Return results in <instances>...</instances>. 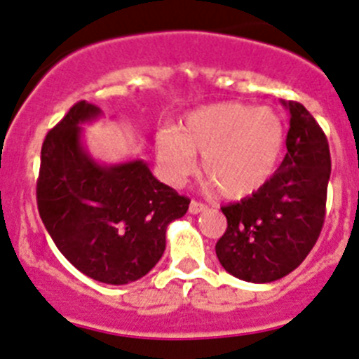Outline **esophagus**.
I'll return each mask as SVG.
<instances>
[{"mask_svg": "<svg viewBox=\"0 0 359 359\" xmlns=\"http://www.w3.org/2000/svg\"><path fill=\"white\" fill-rule=\"evenodd\" d=\"M205 210H208V205L201 204V202H197V201L189 202V213H191V215H198V213H202V211H205Z\"/></svg>", "mask_w": 359, "mask_h": 359, "instance_id": "obj_1", "label": "esophagus"}]
</instances>
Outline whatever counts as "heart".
Here are the masks:
<instances>
[{"label":"heart","mask_w":359,"mask_h":359,"mask_svg":"<svg viewBox=\"0 0 359 359\" xmlns=\"http://www.w3.org/2000/svg\"><path fill=\"white\" fill-rule=\"evenodd\" d=\"M285 132L271 108L244 102H217L189 111L180 126L157 133L155 151L162 177L182 186L197 170L227 201L248 198L274 175L282 158Z\"/></svg>","instance_id":"heart-1"}]
</instances>
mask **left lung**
Returning a JSON list of instances; mask_svg holds the SVG:
<instances>
[{
    "label": "left lung",
    "mask_w": 359,
    "mask_h": 359,
    "mask_svg": "<svg viewBox=\"0 0 359 359\" xmlns=\"http://www.w3.org/2000/svg\"><path fill=\"white\" fill-rule=\"evenodd\" d=\"M282 104L291 115L282 164L260 191L222 208L227 229L215 251L224 269L244 282L287 276L309 255L325 220L327 137L304 104Z\"/></svg>",
    "instance_id": "left-lung-1"
}]
</instances>
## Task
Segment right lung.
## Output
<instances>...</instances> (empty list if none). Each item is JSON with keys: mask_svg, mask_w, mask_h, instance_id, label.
Listing matches in <instances>:
<instances>
[{"mask_svg": "<svg viewBox=\"0 0 359 359\" xmlns=\"http://www.w3.org/2000/svg\"><path fill=\"white\" fill-rule=\"evenodd\" d=\"M101 117V108L79 101L46 133L37 210L72 266L97 282L124 285L161 260L168 226L186 215L189 201L155 179L142 158H93L83 124Z\"/></svg>", "mask_w": 359, "mask_h": 359, "instance_id": "add662e5", "label": "right lung"}]
</instances>
